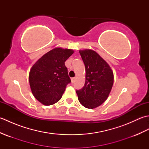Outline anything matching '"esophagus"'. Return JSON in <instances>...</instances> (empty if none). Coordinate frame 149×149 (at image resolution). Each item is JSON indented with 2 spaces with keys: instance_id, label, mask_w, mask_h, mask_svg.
<instances>
[{
  "instance_id": "1",
  "label": "esophagus",
  "mask_w": 149,
  "mask_h": 149,
  "mask_svg": "<svg viewBox=\"0 0 149 149\" xmlns=\"http://www.w3.org/2000/svg\"><path fill=\"white\" fill-rule=\"evenodd\" d=\"M75 77H72V83H74V82H75Z\"/></svg>"
}]
</instances>
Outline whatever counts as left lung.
<instances>
[{
	"mask_svg": "<svg viewBox=\"0 0 149 149\" xmlns=\"http://www.w3.org/2000/svg\"><path fill=\"white\" fill-rule=\"evenodd\" d=\"M85 65L86 81L77 90L79 102L88 109L100 106L108 97L113 87L114 75L109 65L93 50H79Z\"/></svg>",
	"mask_w": 149,
	"mask_h": 149,
	"instance_id": "left-lung-1",
	"label": "left lung"
}]
</instances>
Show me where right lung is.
Instances as JSON below:
<instances>
[{
    "label": "right lung",
    "instance_id": "add662e5",
    "mask_svg": "<svg viewBox=\"0 0 149 149\" xmlns=\"http://www.w3.org/2000/svg\"><path fill=\"white\" fill-rule=\"evenodd\" d=\"M74 50L55 48L44 54L31 68L29 80L34 97L50 106L61 99L66 86L71 80L65 62Z\"/></svg>",
    "mask_w": 149,
    "mask_h": 149
}]
</instances>
